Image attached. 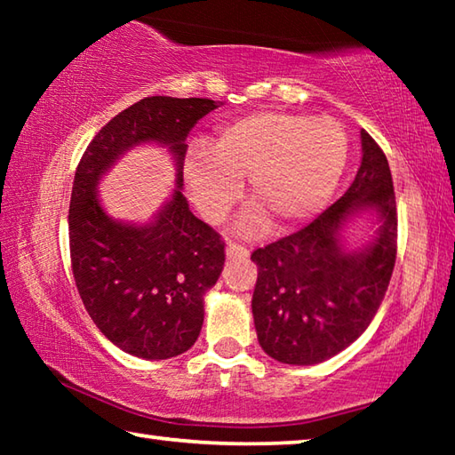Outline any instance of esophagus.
<instances>
[{
  "mask_svg": "<svg viewBox=\"0 0 455 455\" xmlns=\"http://www.w3.org/2000/svg\"><path fill=\"white\" fill-rule=\"evenodd\" d=\"M227 257L228 259H246V257H249V249H246L244 244L228 243L227 244Z\"/></svg>",
  "mask_w": 455,
  "mask_h": 455,
  "instance_id": "obj_1",
  "label": "esophagus"
}]
</instances>
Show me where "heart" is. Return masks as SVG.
Masks as SVG:
<instances>
[{"label":"heart","instance_id":"heart-1","mask_svg":"<svg viewBox=\"0 0 455 455\" xmlns=\"http://www.w3.org/2000/svg\"><path fill=\"white\" fill-rule=\"evenodd\" d=\"M349 160V136L333 118L260 110L219 128L214 146L192 144L184 180L206 220L220 222L243 198L249 179L252 204L238 227L259 233L303 225L335 195Z\"/></svg>","mask_w":455,"mask_h":455}]
</instances>
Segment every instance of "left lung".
<instances>
[{"label":"left lung","instance_id":"8db88e82","mask_svg":"<svg viewBox=\"0 0 455 455\" xmlns=\"http://www.w3.org/2000/svg\"><path fill=\"white\" fill-rule=\"evenodd\" d=\"M363 158L347 192L305 228L257 249L252 317L267 355L289 365H315L355 341L389 287L397 255V206L391 171L361 130ZM375 208L382 227L363 251L347 253L338 233L353 212Z\"/></svg>","mask_w":455,"mask_h":455}]
</instances>
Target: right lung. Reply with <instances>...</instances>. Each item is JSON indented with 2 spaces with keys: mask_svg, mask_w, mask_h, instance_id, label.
I'll use <instances>...</instances> for the list:
<instances>
[{
  "mask_svg": "<svg viewBox=\"0 0 455 455\" xmlns=\"http://www.w3.org/2000/svg\"><path fill=\"white\" fill-rule=\"evenodd\" d=\"M214 108L209 98H144L92 138L76 168L68 214L76 287L96 327L134 357L188 351L203 329L204 292L225 267V241L180 192L184 140ZM142 141L172 148L180 188L156 220L136 228L108 218L95 187L120 153Z\"/></svg>",
  "mask_w": 455,
  "mask_h": 455,
  "instance_id": "1",
  "label": "right lung"
}]
</instances>
